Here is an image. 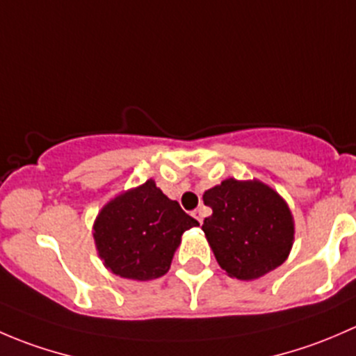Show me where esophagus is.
<instances>
[{
  "mask_svg": "<svg viewBox=\"0 0 356 356\" xmlns=\"http://www.w3.org/2000/svg\"><path fill=\"white\" fill-rule=\"evenodd\" d=\"M193 217H195L196 220L200 222V224H203V210H201V208H196V210H193Z\"/></svg>",
  "mask_w": 356,
  "mask_h": 356,
  "instance_id": "esophagus-1",
  "label": "esophagus"
}]
</instances>
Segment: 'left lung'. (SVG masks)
Wrapping results in <instances>:
<instances>
[{
  "mask_svg": "<svg viewBox=\"0 0 356 356\" xmlns=\"http://www.w3.org/2000/svg\"><path fill=\"white\" fill-rule=\"evenodd\" d=\"M203 201L213 213L201 229L229 277L254 281L288 260L294 218L274 188L258 179L229 177L204 191Z\"/></svg>",
  "mask_w": 356,
  "mask_h": 356,
  "instance_id": "8db88e82",
  "label": "left lung"
}]
</instances>
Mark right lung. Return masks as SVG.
<instances>
[{"label":"right lung","mask_w":356,"mask_h":356,"mask_svg":"<svg viewBox=\"0 0 356 356\" xmlns=\"http://www.w3.org/2000/svg\"><path fill=\"white\" fill-rule=\"evenodd\" d=\"M196 225L198 220L148 179L103 204L92 238L106 270L143 282L167 274L182 234Z\"/></svg>","instance_id":"1"}]
</instances>
